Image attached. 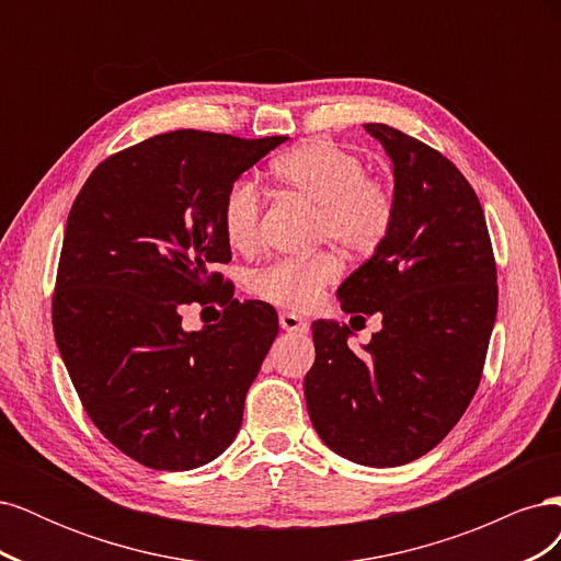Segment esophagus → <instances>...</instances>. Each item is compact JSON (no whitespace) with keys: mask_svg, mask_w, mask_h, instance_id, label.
<instances>
[{"mask_svg":"<svg viewBox=\"0 0 561 561\" xmlns=\"http://www.w3.org/2000/svg\"><path fill=\"white\" fill-rule=\"evenodd\" d=\"M280 328H283L285 332H297V334H304V332L309 330V322H307V320H301L297 313L285 311V313H280Z\"/></svg>","mask_w":561,"mask_h":561,"instance_id":"1","label":"esophagus"}]
</instances>
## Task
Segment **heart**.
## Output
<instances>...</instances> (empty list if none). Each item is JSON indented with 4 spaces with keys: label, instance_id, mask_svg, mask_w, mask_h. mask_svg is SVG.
Returning <instances> with one entry per match:
<instances>
[{
    "label": "heart",
    "instance_id": "obj_1",
    "mask_svg": "<svg viewBox=\"0 0 561 561\" xmlns=\"http://www.w3.org/2000/svg\"><path fill=\"white\" fill-rule=\"evenodd\" d=\"M274 182L318 206L316 239L334 241L358 257L375 254L393 231L398 203L390 186L369 178L358 154L332 140L304 142L271 163ZM262 194L252 182L239 180L222 201V231L239 252L260 245ZM344 262L336 250H318L309 257L283 260L252 278L262 299L295 311H309L322 293L342 276Z\"/></svg>",
    "mask_w": 561,
    "mask_h": 561
}]
</instances>
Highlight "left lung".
<instances>
[{"label": "left lung", "instance_id": "obj_1", "mask_svg": "<svg viewBox=\"0 0 561 561\" xmlns=\"http://www.w3.org/2000/svg\"><path fill=\"white\" fill-rule=\"evenodd\" d=\"M365 128L393 161L398 215L386 243L336 297L346 313H381V330L365 353H353L346 325L316 320V363L304 396L332 451L393 468L443 443L468 410L499 285L484 210L463 173L393 126Z\"/></svg>", "mask_w": 561, "mask_h": 561}]
</instances>
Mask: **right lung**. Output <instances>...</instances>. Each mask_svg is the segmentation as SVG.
I'll return each mask as SVG.
<instances>
[{
  "label": "right lung",
  "instance_id": "obj_1",
  "mask_svg": "<svg viewBox=\"0 0 561 561\" xmlns=\"http://www.w3.org/2000/svg\"><path fill=\"white\" fill-rule=\"evenodd\" d=\"M285 140L154 135L100 163L67 215L50 301L56 344L98 431L147 468L210 463L241 428L278 316L233 299L215 271L231 262L222 201ZM192 302H219L224 320L184 333Z\"/></svg>",
  "mask_w": 561,
  "mask_h": 561
}]
</instances>
